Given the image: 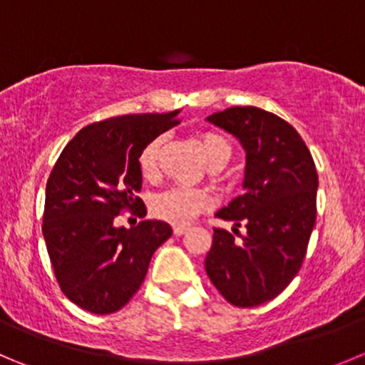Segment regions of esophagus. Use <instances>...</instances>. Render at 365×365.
Returning <instances> with one entry per match:
<instances>
[{"mask_svg":"<svg viewBox=\"0 0 365 365\" xmlns=\"http://www.w3.org/2000/svg\"><path fill=\"white\" fill-rule=\"evenodd\" d=\"M187 230H189V227H185V225H176L175 229H173V232H175V236H183Z\"/></svg>","mask_w":365,"mask_h":365,"instance_id":"esophagus-1","label":"esophagus"}]
</instances>
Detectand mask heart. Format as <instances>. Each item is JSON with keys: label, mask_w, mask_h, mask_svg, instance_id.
Wrapping results in <instances>:
<instances>
[{"label": "heart", "mask_w": 365, "mask_h": 365, "mask_svg": "<svg viewBox=\"0 0 365 365\" xmlns=\"http://www.w3.org/2000/svg\"><path fill=\"white\" fill-rule=\"evenodd\" d=\"M162 138H155L149 142L138 156V165L145 178H153L158 169V156L162 149ZM203 155L212 169H221L230 162L234 155V148L227 136L220 133L207 131L200 136ZM210 200L207 192L200 189H190V187H175L165 192L158 194L153 202V214L163 221H169L173 225H185L192 217L198 216L202 210L209 207Z\"/></svg>", "instance_id": "1"}]
</instances>
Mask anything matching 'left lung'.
<instances>
[{
  "mask_svg": "<svg viewBox=\"0 0 365 365\" xmlns=\"http://www.w3.org/2000/svg\"><path fill=\"white\" fill-rule=\"evenodd\" d=\"M236 136L247 153L245 192L216 212L247 227L241 241L214 229L205 270L230 304H263L294 281L304 261L317 217L315 163L295 128L254 106L207 117Z\"/></svg>",
  "mask_w": 365,
  "mask_h": 365,
  "instance_id": "obj_1",
  "label": "left lung"
}]
</instances>
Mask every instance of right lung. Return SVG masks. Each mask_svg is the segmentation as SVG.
I'll list each match as a JSON object with an SVG mask.
<instances>
[{"label":"right lung","mask_w":365,"mask_h":365,"mask_svg":"<svg viewBox=\"0 0 365 365\" xmlns=\"http://www.w3.org/2000/svg\"><path fill=\"white\" fill-rule=\"evenodd\" d=\"M180 111L122 115L86 125L68 142L46 182L43 236L63 294L79 308L108 315L128 304L171 225L144 220L115 227L142 205L140 151L178 124ZM138 212V210H135ZM144 216L145 207L140 212Z\"/></svg>","instance_id":"obj_1"}]
</instances>
